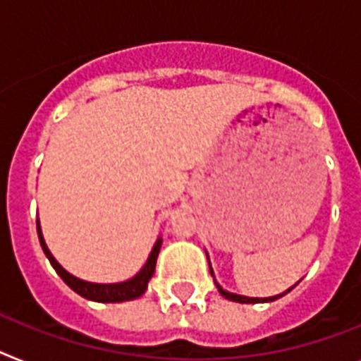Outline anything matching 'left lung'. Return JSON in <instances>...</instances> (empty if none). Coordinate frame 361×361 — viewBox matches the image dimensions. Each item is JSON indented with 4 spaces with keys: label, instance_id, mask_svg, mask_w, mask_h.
<instances>
[{
    "label": "left lung",
    "instance_id": "8db88e82",
    "mask_svg": "<svg viewBox=\"0 0 361 361\" xmlns=\"http://www.w3.org/2000/svg\"><path fill=\"white\" fill-rule=\"evenodd\" d=\"M209 269H211V275H213V277H214L213 268H211V262H209ZM216 288H218V292L222 293V295L226 299H229V301H235V302H269V301H275V299H279V298H283V295H286V293H288L290 290H293V286H292V288L286 290V292L279 293V295H274V298H246V295H238V293L227 292V290H224L222 286H220V284H218V283H216Z\"/></svg>",
    "mask_w": 361,
    "mask_h": 361
}]
</instances>
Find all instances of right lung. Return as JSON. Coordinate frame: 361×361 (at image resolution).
Segmentation results:
<instances>
[{"label": "right lung", "instance_id": "1", "mask_svg": "<svg viewBox=\"0 0 361 361\" xmlns=\"http://www.w3.org/2000/svg\"><path fill=\"white\" fill-rule=\"evenodd\" d=\"M36 227H38V238H40L42 250H44L45 257L49 259L51 266L54 268V271L62 277V281L68 284L73 292H77L78 295H82L84 299H90V301L97 302H123V301H132V299L141 298L148 286V281L154 275V269H156V260L159 255V250H161V238H157L156 244H154L150 255H148L147 264L143 266V269L139 271L135 277L124 281V283H114V284H97V283H87L82 279L75 277L69 271L62 268V266L56 262L53 255H51L49 247L45 244L44 235H42L40 222L36 220Z\"/></svg>", "mask_w": 361, "mask_h": 361}]
</instances>
